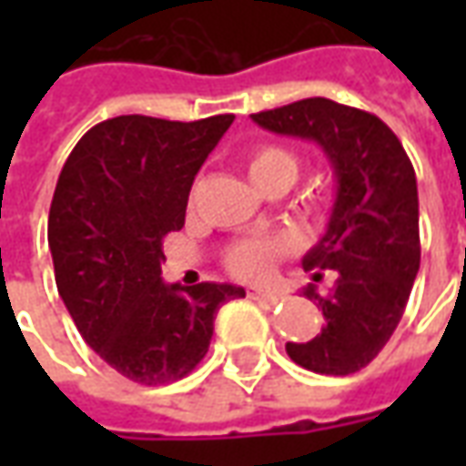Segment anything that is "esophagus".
<instances>
[{
	"instance_id": "obj_1",
	"label": "esophagus",
	"mask_w": 466,
	"mask_h": 466,
	"mask_svg": "<svg viewBox=\"0 0 466 466\" xmlns=\"http://www.w3.org/2000/svg\"><path fill=\"white\" fill-rule=\"evenodd\" d=\"M247 297H249V299H254V302L267 304V307H274V304L282 302V297H279V294L264 292V289H257V287H249V289H247Z\"/></svg>"
}]
</instances>
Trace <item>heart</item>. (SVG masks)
I'll list each match as a JSON object with an SVG mask.
<instances>
[{"instance_id":"heart-1","label":"heart","mask_w":466,"mask_h":466,"mask_svg":"<svg viewBox=\"0 0 466 466\" xmlns=\"http://www.w3.org/2000/svg\"><path fill=\"white\" fill-rule=\"evenodd\" d=\"M252 182L257 179H267V177H287L289 182L297 179L299 174V162L289 149L284 147H259L254 149L249 162H247ZM292 252V242L287 237H267V239H247V242H237L227 252V269L239 277V279H264L272 274L274 262Z\"/></svg>"}]
</instances>
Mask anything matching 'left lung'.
<instances>
[{
    "instance_id": "left-lung-1",
    "label": "left lung",
    "mask_w": 466,
    "mask_h": 466,
    "mask_svg": "<svg viewBox=\"0 0 466 466\" xmlns=\"http://www.w3.org/2000/svg\"><path fill=\"white\" fill-rule=\"evenodd\" d=\"M264 129L312 139L337 177V199L319 244L302 259L314 282L332 269L329 294L304 289L324 314L322 332L287 354L317 374H354L397 329L420 272V197L410 157L380 116L324 96L257 112Z\"/></svg>"
}]
</instances>
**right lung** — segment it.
<instances>
[{
	"label": "right lung",
	"mask_w": 466,
	"mask_h": 466,
	"mask_svg": "<svg viewBox=\"0 0 466 466\" xmlns=\"http://www.w3.org/2000/svg\"><path fill=\"white\" fill-rule=\"evenodd\" d=\"M232 122L115 116L59 174L46 229L56 289L85 342L137 384L187 377L209 350L214 314L244 297L234 284L162 282V239L184 227L194 177Z\"/></svg>",
	"instance_id": "add662e5"
}]
</instances>
